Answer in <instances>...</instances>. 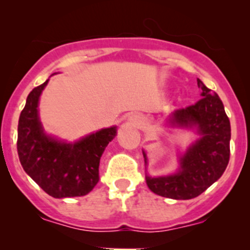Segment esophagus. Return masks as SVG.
<instances>
[{
	"label": "esophagus",
	"mask_w": 250,
	"mask_h": 250,
	"mask_svg": "<svg viewBox=\"0 0 250 250\" xmlns=\"http://www.w3.org/2000/svg\"><path fill=\"white\" fill-rule=\"evenodd\" d=\"M128 121L130 122V125H133L137 128H141L144 125V123H145V118H144V116L140 115V113H132V115L128 117Z\"/></svg>",
	"instance_id": "esophagus-1"
}]
</instances>
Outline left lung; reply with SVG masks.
I'll list each match as a JSON object with an SVG mask.
<instances>
[{
    "instance_id": "obj_1",
    "label": "left lung",
    "mask_w": 250,
    "mask_h": 250,
    "mask_svg": "<svg viewBox=\"0 0 250 250\" xmlns=\"http://www.w3.org/2000/svg\"><path fill=\"white\" fill-rule=\"evenodd\" d=\"M202 99L178 109L168 118L174 128L196 129L200 135L179 157V168L169 175H146L148 188L156 195L173 200H191L204 192L225 172L230 160L231 125L224 104L197 78ZM145 165L147 156L143 151Z\"/></svg>"
}]
</instances>
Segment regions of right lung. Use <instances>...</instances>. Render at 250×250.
<instances>
[{
	"mask_svg": "<svg viewBox=\"0 0 250 250\" xmlns=\"http://www.w3.org/2000/svg\"><path fill=\"white\" fill-rule=\"evenodd\" d=\"M48 81L30 92L20 113L17 141L20 163L52 197L84 196L99 181L100 157L117 134V127L90 133L75 143L48 135L39 116L40 97Z\"/></svg>",
	"mask_w": 250,
	"mask_h": 250,
	"instance_id": "add662e5",
	"label": "right lung"
}]
</instances>
